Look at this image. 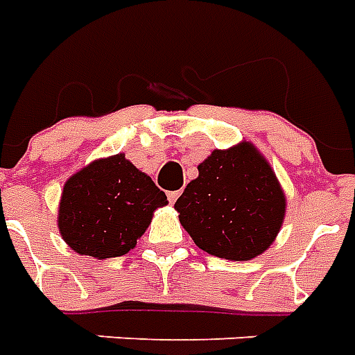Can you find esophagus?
<instances>
[{"label":"esophagus","mask_w":355,"mask_h":355,"mask_svg":"<svg viewBox=\"0 0 355 355\" xmlns=\"http://www.w3.org/2000/svg\"><path fill=\"white\" fill-rule=\"evenodd\" d=\"M180 193H182V191H180V189H177V191H169V193H167V197H169V202H175V200L178 199V197H180Z\"/></svg>","instance_id":"34e87169"}]
</instances>
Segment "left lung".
Instances as JSON below:
<instances>
[{
	"instance_id": "8db88e82",
	"label": "left lung",
	"mask_w": 355,
	"mask_h": 355,
	"mask_svg": "<svg viewBox=\"0 0 355 355\" xmlns=\"http://www.w3.org/2000/svg\"><path fill=\"white\" fill-rule=\"evenodd\" d=\"M175 202L195 245L217 258L247 261L275 243L286 193L269 160L250 141L216 149Z\"/></svg>"
}]
</instances>
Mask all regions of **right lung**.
<instances>
[{"label": "right lung", "mask_w": 355, "mask_h": 355, "mask_svg": "<svg viewBox=\"0 0 355 355\" xmlns=\"http://www.w3.org/2000/svg\"><path fill=\"white\" fill-rule=\"evenodd\" d=\"M167 205L164 191L123 153L90 162L66 180L58 202V232L73 252L118 258L136 247Z\"/></svg>", "instance_id": "add662e5"}]
</instances>
